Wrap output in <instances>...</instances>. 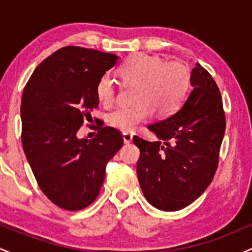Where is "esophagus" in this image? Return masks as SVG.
Segmentation results:
<instances>
[{
	"label": "esophagus",
	"instance_id": "34e87169",
	"mask_svg": "<svg viewBox=\"0 0 252 252\" xmlns=\"http://www.w3.org/2000/svg\"><path fill=\"white\" fill-rule=\"evenodd\" d=\"M123 140L124 143H130L132 141V134L131 132H123Z\"/></svg>",
	"mask_w": 252,
	"mask_h": 252
}]
</instances>
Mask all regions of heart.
<instances>
[{"instance_id": "obj_1", "label": "heart", "mask_w": 252, "mask_h": 252, "mask_svg": "<svg viewBox=\"0 0 252 252\" xmlns=\"http://www.w3.org/2000/svg\"><path fill=\"white\" fill-rule=\"evenodd\" d=\"M124 82L135 84V100L130 106H116L106 114L115 128L131 131L156 111L158 116H169L186 99L190 86V72L180 62L164 63L160 57L137 53L129 58L118 70ZM96 94L100 103L109 105L116 96V86L110 74L98 80Z\"/></svg>"}]
</instances>
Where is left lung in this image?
I'll list each match as a JSON object with an SVG mask.
<instances>
[{
    "label": "left lung",
    "mask_w": 252,
    "mask_h": 252,
    "mask_svg": "<svg viewBox=\"0 0 252 252\" xmlns=\"http://www.w3.org/2000/svg\"><path fill=\"white\" fill-rule=\"evenodd\" d=\"M190 85L189 96L174 115L148 126L158 141L132 138L141 153V189L147 200L162 211L181 210L196 200L218 167L226 124L220 92L200 63L193 68Z\"/></svg>",
    "instance_id": "1"
}]
</instances>
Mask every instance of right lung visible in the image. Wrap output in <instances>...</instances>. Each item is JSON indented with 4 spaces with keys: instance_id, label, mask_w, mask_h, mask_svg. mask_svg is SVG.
<instances>
[{
    "instance_id": "add662e5",
    "label": "right lung",
    "mask_w": 252,
    "mask_h": 252,
    "mask_svg": "<svg viewBox=\"0 0 252 252\" xmlns=\"http://www.w3.org/2000/svg\"><path fill=\"white\" fill-rule=\"evenodd\" d=\"M117 60L115 54L67 46L46 58L25 86L22 147L43 194L63 210H83L96 200L106 163L123 146L111 126H100L91 140L77 136L99 103L98 80Z\"/></svg>"
}]
</instances>
